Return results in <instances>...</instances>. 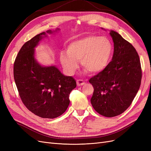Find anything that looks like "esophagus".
I'll return each mask as SVG.
<instances>
[{"instance_id": "esophagus-1", "label": "esophagus", "mask_w": 151, "mask_h": 151, "mask_svg": "<svg viewBox=\"0 0 151 151\" xmlns=\"http://www.w3.org/2000/svg\"><path fill=\"white\" fill-rule=\"evenodd\" d=\"M84 81H83V80H77V85L78 86H83L84 84Z\"/></svg>"}]
</instances>
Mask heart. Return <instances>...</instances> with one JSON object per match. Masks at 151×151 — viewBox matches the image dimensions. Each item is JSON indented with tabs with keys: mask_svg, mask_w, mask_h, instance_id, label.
<instances>
[{
	"mask_svg": "<svg viewBox=\"0 0 151 151\" xmlns=\"http://www.w3.org/2000/svg\"><path fill=\"white\" fill-rule=\"evenodd\" d=\"M113 52L112 43L106 37L88 36L76 40L60 52L62 66L67 74L72 76L79 67V61L87 71L97 74L106 68Z\"/></svg>",
	"mask_w": 151,
	"mask_h": 151,
	"instance_id": "b5f03b06",
	"label": "heart"
}]
</instances>
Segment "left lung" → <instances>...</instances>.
Returning a JSON list of instances; mask_svg holds the SVG:
<instances>
[{
    "label": "left lung",
    "instance_id": "1",
    "mask_svg": "<svg viewBox=\"0 0 151 151\" xmlns=\"http://www.w3.org/2000/svg\"><path fill=\"white\" fill-rule=\"evenodd\" d=\"M109 35L114 43L112 60L89 82L94 88L91 99L94 109L104 116L113 117L130 106L140 88L142 70L135 48L117 32L110 30Z\"/></svg>",
    "mask_w": 151,
    "mask_h": 151
}]
</instances>
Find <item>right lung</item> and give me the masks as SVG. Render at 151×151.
Listing matches in <instances>:
<instances>
[{"label":"right lung","instance_id":"add662e5","mask_svg":"<svg viewBox=\"0 0 151 151\" xmlns=\"http://www.w3.org/2000/svg\"><path fill=\"white\" fill-rule=\"evenodd\" d=\"M48 30L26 42L14 64V78L22 103L35 115L55 118L64 113L70 103L68 97L76 88V80L63 75L55 65L44 66L35 58V48L40 42L57 33Z\"/></svg>","mask_w":151,"mask_h":151}]
</instances>
